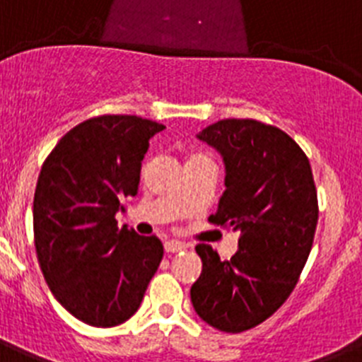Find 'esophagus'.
<instances>
[{"mask_svg": "<svg viewBox=\"0 0 362 362\" xmlns=\"http://www.w3.org/2000/svg\"><path fill=\"white\" fill-rule=\"evenodd\" d=\"M165 250L168 254H177V252H183L187 250V245L181 241H166L165 243Z\"/></svg>", "mask_w": 362, "mask_h": 362, "instance_id": "esophagus-1", "label": "esophagus"}]
</instances>
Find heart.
<instances>
[{
    "label": "heart",
    "instance_id": "b5f03b06",
    "mask_svg": "<svg viewBox=\"0 0 362 362\" xmlns=\"http://www.w3.org/2000/svg\"><path fill=\"white\" fill-rule=\"evenodd\" d=\"M204 161H212V158H210L209 153L196 152V153H192L187 163H204Z\"/></svg>",
    "mask_w": 362,
    "mask_h": 362
}]
</instances>
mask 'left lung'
<instances>
[{
    "mask_svg": "<svg viewBox=\"0 0 362 362\" xmlns=\"http://www.w3.org/2000/svg\"><path fill=\"white\" fill-rule=\"evenodd\" d=\"M225 161L217 226L239 232V248L221 261L210 245L196 246L203 261L192 284L194 310L228 334L267 321L288 299L312 250L317 190L306 153L286 132L255 119H221L197 134Z\"/></svg>",
    "mask_w": 362,
    "mask_h": 362,
    "instance_id": "8db88e82",
    "label": "left lung"
}]
</instances>
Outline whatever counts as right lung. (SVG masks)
Here are the masks:
<instances>
[{
	"mask_svg": "<svg viewBox=\"0 0 362 362\" xmlns=\"http://www.w3.org/2000/svg\"><path fill=\"white\" fill-rule=\"evenodd\" d=\"M165 124L99 116L74 127L45 159L34 194V243L45 281L74 317L98 328L130 319L163 259L156 235L119 228L141 161Z\"/></svg>",
	"mask_w": 362,
	"mask_h": 362,
	"instance_id": "1",
	"label": "right lung"
}]
</instances>
